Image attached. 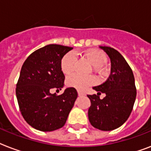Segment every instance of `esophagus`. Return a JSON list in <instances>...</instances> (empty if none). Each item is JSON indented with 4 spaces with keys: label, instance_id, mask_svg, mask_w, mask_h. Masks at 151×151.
Wrapping results in <instances>:
<instances>
[{
    "label": "esophagus",
    "instance_id": "1",
    "mask_svg": "<svg viewBox=\"0 0 151 151\" xmlns=\"http://www.w3.org/2000/svg\"><path fill=\"white\" fill-rule=\"evenodd\" d=\"M78 96H85V93H83V92H80V91H78Z\"/></svg>",
    "mask_w": 151,
    "mask_h": 151
}]
</instances>
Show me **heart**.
<instances>
[{
  "instance_id": "heart-1",
  "label": "heart",
  "mask_w": 151,
  "mask_h": 151,
  "mask_svg": "<svg viewBox=\"0 0 151 151\" xmlns=\"http://www.w3.org/2000/svg\"><path fill=\"white\" fill-rule=\"evenodd\" d=\"M85 58L88 62L93 65L95 70H101L102 66L106 61V55L104 52L99 50H90L85 52ZM76 66V57L73 52H67L61 59L60 68L63 73L66 75H70L73 73ZM96 81L93 76H81L78 74H73L66 79V85L68 87L73 88L79 91H84L87 88L92 85Z\"/></svg>"
}]
</instances>
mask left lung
<instances>
[{"instance_id":"obj_1","label":"left lung","mask_w":151,"mask_h":151,"mask_svg":"<svg viewBox=\"0 0 151 151\" xmlns=\"http://www.w3.org/2000/svg\"><path fill=\"white\" fill-rule=\"evenodd\" d=\"M110 57L111 72L102 85L93 88L97 95H88L91 101L88 119L92 126L102 131H111L122 126L129 118L136 97L135 78L131 67L120 52L100 46ZM101 93H105L103 100Z\"/></svg>"}]
</instances>
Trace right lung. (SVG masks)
Masks as SVG:
<instances>
[{
	"instance_id": "obj_1",
	"label": "right lung",
	"mask_w": 151,
	"mask_h": 151,
	"mask_svg": "<svg viewBox=\"0 0 151 151\" xmlns=\"http://www.w3.org/2000/svg\"><path fill=\"white\" fill-rule=\"evenodd\" d=\"M73 49L60 45H48L27 57L20 71L15 93L22 117L34 129L51 132L63 126L74 105L78 92L67 88L63 94H52L50 90H61L64 76L60 62Z\"/></svg>"
}]
</instances>
